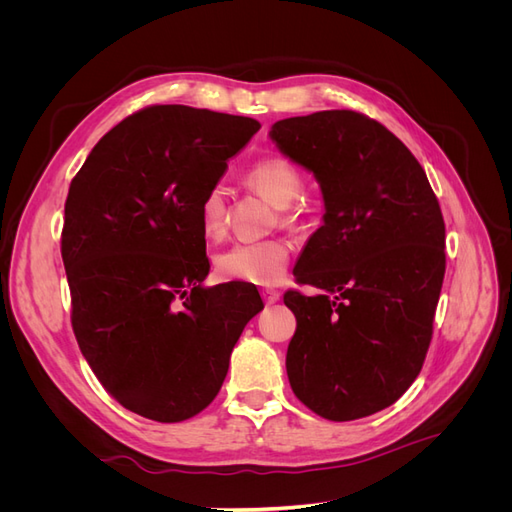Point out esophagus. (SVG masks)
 I'll return each instance as SVG.
<instances>
[{
    "label": "esophagus",
    "instance_id": "obj_1",
    "mask_svg": "<svg viewBox=\"0 0 512 512\" xmlns=\"http://www.w3.org/2000/svg\"><path fill=\"white\" fill-rule=\"evenodd\" d=\"M262 299H265V303H277L280 301V290H275V288H262Z\"/></svg>",
    "mask_w": 512,
    "mask_h": 512
}]
</instances>
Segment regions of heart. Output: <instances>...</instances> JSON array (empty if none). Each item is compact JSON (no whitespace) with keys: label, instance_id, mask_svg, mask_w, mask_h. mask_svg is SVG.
Listing matches in <instances>:
<instances>
[{"label":"heart","instance_id":"1","mask_svg":"<svg viewBox=\"0 0 512 512\" xmlns=\"http://www.w3.org/2000/svg\"><path fill=\"white\" fill-rule=\"evenodd\" d=\"M247 181L265 194L280 211V220L294 226L301 220V205L294 203L303 194V175L284 156H265L247 170ZM198 220L203 235L218 241L228 226V192L215 183L205 192L198 205ZM290 260V243L286 239L241 241L215 256V269L224 280L269 286L282 280Z\"/></svg>","mask_w":512,"mask_h":512}]
</instances>
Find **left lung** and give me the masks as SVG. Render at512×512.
<instances>
[{"label":"left lung","instance_id":"left-lung-1","mask_svg":"<svg viewBox=\"0 0 512 512\" xmlns=\"http://www.w3.org/2000/svg\"><path fill=\"white\" fill-rule=\"evenodd\" d=\"M271 138L316 175L327 209L294 267L320 294H284L297 318L288 380L318 416L354 421L421 374L446 271L442 209L410 149L363 113L282 119Z\"/></svg>","mask_w":512,"mask_h":512}]
</instances>
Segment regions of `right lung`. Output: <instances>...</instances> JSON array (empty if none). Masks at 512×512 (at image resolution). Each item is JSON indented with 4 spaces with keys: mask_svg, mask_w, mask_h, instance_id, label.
<instances>
[{
    "mask_svg": "<svg viewBox=\"0 0 512 512\" xmlns=\"http://www.w3.org/2000/svg\"><path fill=\"white\" fill-rule=\"evenodd\" d=\"M258 130L252 117L153 104L104 134L70 183L61 258L74 337L106 393L151 421L203 412L265 307L252 286L203 288L198 220Z\"/></svg>",
    "mask_w": 512,
    "mask_h": 512,
    "instance_id": "obj_1",
    "label": "right lung"
}]
</instances>
